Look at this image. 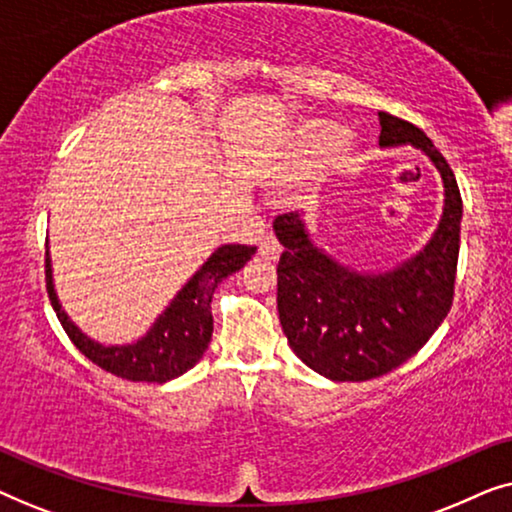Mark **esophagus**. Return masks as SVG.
<instances>
[{
    "instance_id": "esophagus-1",
    "label": "esophagus",
    "mask_w": 512,
    "mask_h": 512,
    "mask_svg": "<svg viewBox=\"0 0 512 512\" xmlns=\"http://www.w3.org/2000/svg\"><path fill=\"white\" fill-rule=\"evenodd\" d=\"M258 254L268 261H277L279 254H282V244L277 242L275 235H263L261 242H258Z\"/></svg>"
}]
</instances>
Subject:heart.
Segmentation results:
<instances>
[{"label": "heart", "instance_id": "obj_1", "mask_svg": "<svg viewBox=\"0 0 512 512\" xmlns=\"http://www.w3.org/2000/svg\"><path fill=\"white\" fill-rule=\"evenodd\" d=\"M305 146L314 153H331L335 149V144H338V132L333 128H328V125H312V128L305 130Z\"/></svg>", "mask_w": 512, "mask_h": 512}]
</instances>
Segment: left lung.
<instances>
[{
  "instance_id": "obj_1",
  "label": "left lung",
  "mask_w": 512,
  "mask_h": 512,
  "mask_svg": "<svg viewBox=\"0 0 512 512\" xmlns=\"http://www.w3.org/2000/svg\"><path fill=\"white\" fill-rule=\"evenodd\" d=\"M380 146H415L436 165L445 205L436 233L417 256L387 272H356L310 240L303 216L279 214L272 228L277 310L289 345L305 366L333 382H366L408 361L452 307L457 277L461 193L454 172L417 125L380 111Z\"/></svg>"
}]
</instances>
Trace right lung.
Listing matches in <instances>:
<instances>
[{
    "label": "right lung",
    "mask_w": 512,
    "mask_h": 512,
    "mask_svg": "<svg viewBox=\"0 0 512 512\" xmlns=\"http://www.w3.org/2000/svg\"><path fill=\"white\" fill-rule=\"evenodd\" d=\"M256 247L247 244H223L212 256L202 263V268L188 279L165 312L156 319L144 338L132 345H111L104 347L100 342L90 340L79 326L72 324L67 312L62 310L53 286L51 256L46 251V291L51 305L58 314L62 328L74 342L83 356H88L95 366L107 373L123 377L132 382H158L163 384L174 377L184 375L202 359L209 347L214 331L212 319V296L214 289L228 275H233L251 256Z\"/></svg>",
    "instance_id": "add662e5"
}]
</instances>
